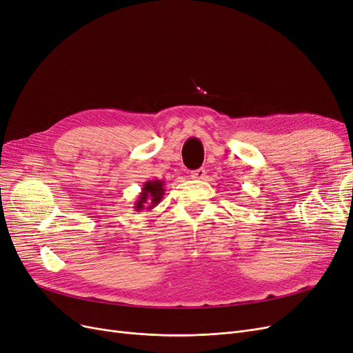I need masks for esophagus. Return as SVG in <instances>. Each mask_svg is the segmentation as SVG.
<instances>
[{
	"label": "esophagus",
	"instance_id": "34e87169",
	"mask_svg": "<svg viewBox=\"0 0 353 353\" xmlns=\"http://www.w3.org/2000/svg\"><path fill=\"white\" fill-rule=\"evenodd\" d=\"M192 179H205V169H196V171L191 172Z\"/></svg>",
	"mask_w": 353,
	"mask_h": 353
}]
</instances>
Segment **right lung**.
<instances>
[{"instance_id": "obj_1", "label": "right lung", "mask_w": 353, "mask_h": 353, "mask_svg": "<svg viewBox=\"0 0 353 353\" xmlns=\"http://www.w3.org/2000/svg\"><path fill=\"white\" fill-rule=\"evenodd\" d=\"M165 195V182L161 179L148 181L142 187V192L139 194L137 200L134 203V210L142 211L146 208V211H150L152 208L157 207Z\"/></svg>"}]
</instances>
